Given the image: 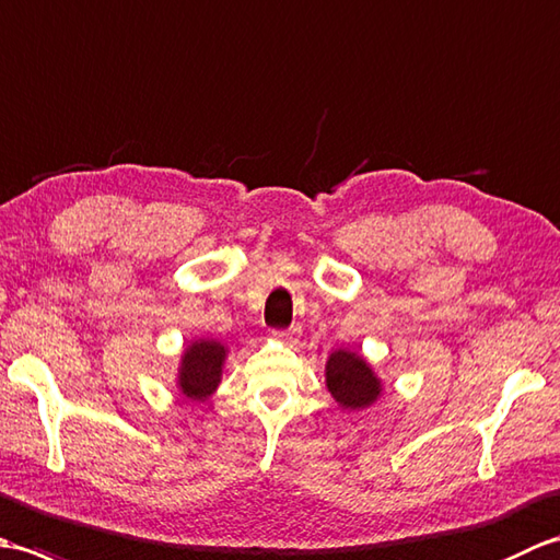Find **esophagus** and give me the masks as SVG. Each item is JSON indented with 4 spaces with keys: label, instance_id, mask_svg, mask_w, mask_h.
<instances>
[{
    "label": "esophagus",
    "instance_id": "1",
    "mask_svg": "<svg viewBox=\"0 0 560 560\" xmlns=\"http://www.w3.org/2000/svg\"><path fill=\"white\" fill-rule=\"evenodd\" d=\"M299 331H301V329H295V327H291V329H283V331H273V339L291 343V341H295V337H299Z\"/></svg>",
    "mask_w": 560,
    "mask_h": 560
}]
</instances>
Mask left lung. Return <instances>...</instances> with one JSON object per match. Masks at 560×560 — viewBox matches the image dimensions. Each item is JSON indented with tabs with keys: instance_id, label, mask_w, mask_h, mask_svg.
<instances>
[{
	"instance_id": "obj_1",
	"label": "left lung",
	"mask_w": 560,
	"mask_h": 560,
	"mask_svg": "<svg viewBox=\"0 0 560 560\" xmlns=\"http://www.w3.org/2000/svg\"><path fill=\"white\" fill-rule=\"evenodd\" d=\"M325 385L341 409L363 411L383 397V380L359 351L337 349L325 363Z\"/></svg>"
}]
</instances>
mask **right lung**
Wrapping results in <instances>:
<instances>
[{"mask_svg": "<svg viewBox=\"0 0 560 560\" xmlns=\"http://www.w3.org/2000/svg\"><path fill=\"white\" fill-rule=\"evenodd\" d=\"M229 347L219 339H192L180 353L175 387L189 401H207L219 389Z\"/></svg>", "mask_w": 560, "mask_h": 560, "instance_id": "right-lung-1", "label": "right lung"}]
</instances>
